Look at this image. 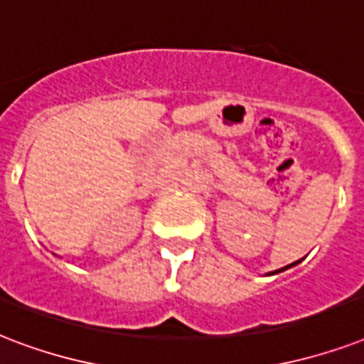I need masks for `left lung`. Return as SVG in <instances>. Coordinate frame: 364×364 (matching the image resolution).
<instances>
[{
	"label": "left lung",
	"mask_w": 364,
	"mask_h": 364,
	"mask_svg": "<svg viewBox=\"0 0 364 364\" xmlns=\"http://www.w3.org/2000/svg\"><path fill=\"white\" fill-rule=\"evenodd\" d=\"M294 264H296V262H294ZM294 264H290V266H294ZM290 266H287V267H290ZM287 267H283V269H287ZM283 269H277V272H275V273H279V272H283Z\"/></svg>",
	"instance_id": "8db88e82"
}]
</instances>
